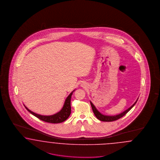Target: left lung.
<instances>
[{"instance_id":"left-lung-1","label":"left lung","mask_w":160,"mask_h":160,"mask_svg":"<svg viewBox=\"0 0 160 160\" xmlns=\"http://www.w3.org/2000/svg\"><path fill=\"white\" fill-rule=\"evenodd\" d=\"M137 101L132 104V106L128 108V109H127L126 111L119 114L118 115H115V116H106V115H102V113H100L98 111V110L96 109V107L93 105V104L91 103L90 102L91 105V108H92V111L94 112L95 116L97 117L98 119L100 121H105V122H112V121H116L117 119H119V118H122V117H124L125 115V114L129 111L132 107L134 106V104L136 103Z\"/></svg>"}]
</instances>
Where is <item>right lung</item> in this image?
<instances>
[{
  "label": "right lung",
  "instance_id": "right-lung-1",
  "mask_svg": "<svg viewBox=\"0 0 160 160\" xmlns=\"http://www.w3.org/2000/svg\"><path fill=\"white\" fill-rule=\"evenodd\" d=\"M73 92H72L69 95V96L66 98L64 104L62 107V109L59 112H58L57 113H56L53 115L43 116V115H38V114H36L34 112L30 111L27 107L25 106V108L30 113H31L32 115H33L36 117L39 118L41 121L49 122V123H53V124L60 123V122H62L63 121H66L68 118H69V117L70 115V113H71L70 100H71V97L73 94Z\"/></svg>",
  "mask_w": 160,
  "mask_h": 160
}]
</instances>
